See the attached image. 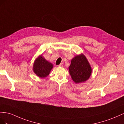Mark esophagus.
<instances>
[{"label":"esophagus","mask_w":124,"mask_h":124,"mask_svg":"<svg viewBox=\"0 0 124 124\" xmlns=\"http://www.w3.org/2000/svg\"><path fill=\"white\" fill-rule=\"evenodd\" d=\"M58 66L59 67H63V63H60V64Z\"/></svg>","instance_id":"esophagus-1"}]
</instances>
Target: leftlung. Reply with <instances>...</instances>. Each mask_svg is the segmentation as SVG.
Wrapping results in <instances>:
<instances>
[{
	"mask_svg": "<svg viewBox=\"0 0 124 124\" xmlns=\"http://www.w3.org/2000/svg\"><path fill=\"white\" fill-rule=\"evenodd\" d=\"M69 68L72 79L76 84L85 82L91 74L90 65L83 54L77 55L73 58Z\"/></svg>",
	"mask_w": 124,
	"mask_h": 124,
	"instance_id": "8db88e82",
	"label": "left lung"
}]
</instances>
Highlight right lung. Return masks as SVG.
<instances>
[{
	"mask_svg": "<svg viewBox=\"0 0 124 124\" xmlns=\"http://www.w3.org/2000/svg\"><path fill=\"white\" fill-rule=\"evenodd\" d=\"M52 68V64L40 55L34 63L33 70L38 76L45 78L49 75Z\"/></svg>",
	"mask_w": 124,
	"mask_h": 124,
	"instance_id": "obj_1",
	"label": "right lung"
}]
</instances>
